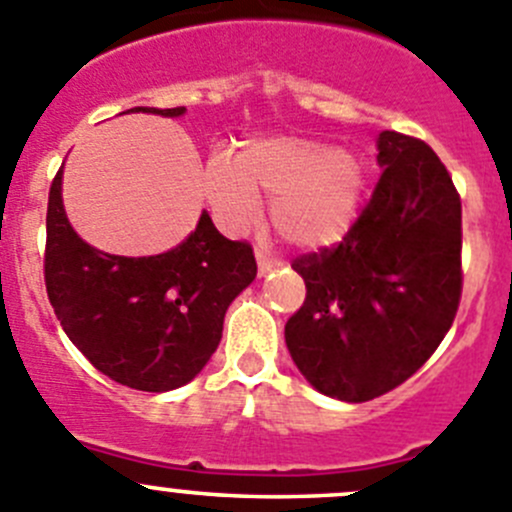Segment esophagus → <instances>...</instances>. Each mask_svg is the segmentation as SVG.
<instances>
[{
  "label": "esophagus",
  "mask_w": 512,
  "mask_h": 512,
  "mask_svg": "<svg viewBox=\"0 0 512 512\" xmlns=\"http://www.w3.org/2000/svg\"><path fill=\"white\" fill-rule=\"evenodd\" d=\"M277 265H280V260H277V257L267 255V252H262V250H257V267H260L262 275H265V272H270L272 267H277Z\"/></svg>",
  "instance_id": "1"
}]
</instances>
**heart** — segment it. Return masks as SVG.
<instances>
[{"label": "heart", "mask_w": 512, "mask_h": 512, "mask_svg": "<svg viewBox=\"0 0 512 512\" xmlns=\"http://www.w3.org/2000/svg\"><path fill=\"white\" fill-rule=\"evenodd\" d=\"M205 192L230 227H247L260 215V192L272 200L275 230L290 245L335 242L355 215L362 167L355 155L307 137L255 140L237 160H215Z\"/></svg>", "instance_id": "b5f03b06"}]
</instances>
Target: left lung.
<instances>
[{"label": "left lung", "mask_w": 512, "mask_h": 512, "mask_svg": "<svg viewBox=\"0 0 512 512\" xmlns=\"http://www.w3.org/2000/svg\"><path fill=\"white\" fill-rule=\"evenodd\" d=\"M380 180L332 247L292 260L307 295L292 360L322 395L367 403L403 385L448 335L463 295V207L423 140L377 135Z\"/></svg>", "instance_id": "8db88e82"}]
</instances>
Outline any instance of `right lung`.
Here are the masks:
<instances>
[{
    "label": "right lung",
    "instance_id": "add662e5",
    "mask_svg": "<svg viewBox=\"0 0 512 512\" xmlns=\"http://www.w3.org/2000/svg\"><path fill=\"white\" fill-rule=\"evenodd\" d=\"M180 117L185 107H135ZM247 240H227L202 212L197 230L155 257L89 247L62 207V167L49 187L44 285L77 350L119 385L165 393L187 385L217 350L230 302L255 280Z\"/></svg>",
    "mask_w": 512,
    "mask_h": 512
}]
</instances>
